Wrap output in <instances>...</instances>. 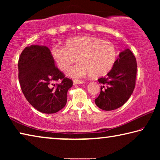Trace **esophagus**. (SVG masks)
Masks as SVG:
<instances>
[{
	"label": "esophagus",
	"instance_id": "1",
	"mask_svg": "<svg viewBox=\"0 0 160 160\" xmlns=\"http://www.w3.org/2000/svg\"><path fill=\"white\" fill-rule=\"evenodd\" d=\"M84 82V81L83 80H73V84L74 85H77V84H83Z\"/></svg>",
	"mask_w": 160,
	"mask_h": 160
}]
</instances>
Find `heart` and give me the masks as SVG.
Here are the masks:
<instances>
[{
    "label": "heart",
    "mask_w": 160,
    "mask_h": 160,
    "mask_svg": "<svg viewBox=\"0 0 160 160\" xmlns=\"http://www.w3.org/2000/svg\"><path fill=\"white\" fill-rule=\"evenodd\" d=\"M66 47L53 46L51 56L59 68L67 72L72 65L80 63L70 70L69 75L80 78L90 75L100 78L112 70L117 59V51L112 43L94 37L70 38L65 42Z\"/></svg>",
    "instance_id": "1"
}]
</instances>
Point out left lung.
Wrapping results in <instances>:
<instances>
[{"instance_id": "left-lung-1", "label": "left lung", "mask_w": 160, "mask_h": 160, "mask_svg": "<svg viewBox=\"0 0 160 160\" xmlns=\"http://www.w3.org/2000/svg\"><path fill=\"white\" fill-rule=\"evenodd\" d=\"M136 74L137 62L133 53L130 49L121 52L107 76L98 79L104 85L94 100L97 106L104 111L114 110L123 106L134 90Z\"/></svg>"}]
</instances>
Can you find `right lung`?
Instances as JSON below:
<instances>
[{"mask_svg": "<svg viewBox=\"0 0 160 160\" xmlns=\"http://www.w3.org/2000/svg\"><path fill=\"white\" fill-rule=\"evenodd\" d=\"M21 90L32 107L40 112L53 113L66 106L71 79L55 66L47 47L32 45L21 53L18 61ZM61 80L60 84L54 82Z\"/></svg>", "mask_w": 160, "mask_h": 160, "instance_id": "obj_1", "label": "right lung"}]
</instances>
